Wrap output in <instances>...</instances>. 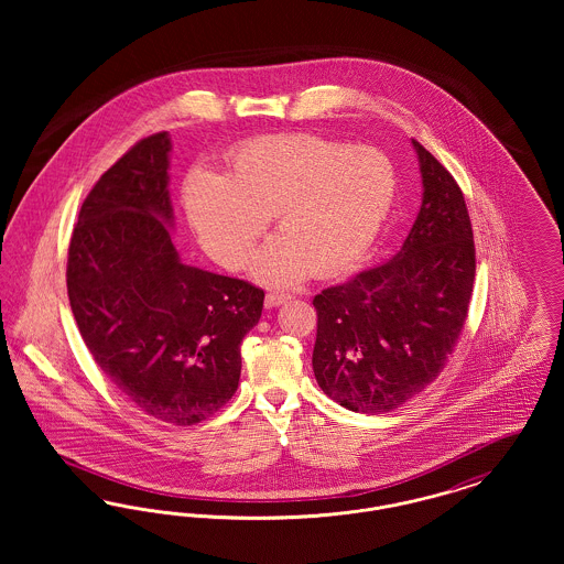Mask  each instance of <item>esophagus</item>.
Returning a JSON list of instances; mask_svg holds the SVG:
<instances>
[{
	"label": "esophagus",
	"mask_w": 564,
	"mask_h": 564,
	"mask_svg": "<svg viewBox=\"0 0 564 564\" xmlns=\"http://www.w3.org/2000/svg\"><path fill=\"white\" fill-rule=\"evenodd\" d=\"M288 300H290V295L288 294H269L267 295V300H264V306H267V308H276V306L285 304Z\"/></svg>",
	"instance_id": "1"
}]
</instances>
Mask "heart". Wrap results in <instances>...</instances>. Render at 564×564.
Listing matches in <instances>:
<instances>
[{
	"label": "heart",
	"instance_id": "1",
	"mask_svg": "<svg viewBox=\"0 0 564 564\" xmlns=\"http://www.w3.org/2000/svg\"><path fill=\"white\" fill-rule=\"evenodd\" d=\"M395 192V166L375 148L270 134L242 143L226 177L196 173L186 212L205 251L226 269H241L274 217L279 235L258 253L253 276L285 288L308 269L334 274L364 258Z\"/></svg>",
	"mask_w": 564,
	"mask_h": 564
}]
</instances>
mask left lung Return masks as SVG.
I'll return each mask as SVG.
<instances>
[{"instance_id": "obj_1", "label": "left lung", "mask_w": 564, "mask_h": 564, "mask_svg": "<svg viewBox=\"0 0 564 564\" xmlns=\"http://www.w3.org/2000/svg\"><path fill=\"white\" fill-rule=\"evenodd\" d=\"M423 200L402 249L315 295L313 372L327 398L382 414L442 372L465 325L476 247L455 177L412 139Z\"/></svg>"}]
</instances>
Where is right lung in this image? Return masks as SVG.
<instances>
[{
    "label": "right lung",
    "instance_id": "right-lung-1",
    "mask_svg": "<svg viewBox=\"0 0 564 564\" xmlns=\"http://www.w3.org/2000/svg\"><path fill=\"white\" fill-rule=\"evenodd\" d=\"M169 152V133L145 137L90 189L69 242L67 294L111 384L154 419L194 425L235 395L264 292L182 262Z\"/></svg>",
    "mask_w": 564,
    "mask_h": 564
}]
</instances>
